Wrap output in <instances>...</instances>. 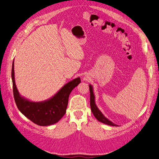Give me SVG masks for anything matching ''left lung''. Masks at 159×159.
<instances>
[{"instance_id": "8db88e82", "label": "left lung", "mask_w": 159, "mask_h": 159, "mask_svg": "<svg viewBox=\"0 0 159 159\" xmlns=\"http://www.w3.org/2000/svg\"><path fill=\"white\" fill-rule=\"evenodd\" d=\"M89 92H90V107H91V111H92L95 117L97 119L99 122H102L104 124H106V125H107L118 127L117 125L113 123L111 121H110V120L108 119L106 117H105L104 115L99 109V108L97 106V105H96V103H95V95L93 93V86L91 84H89Z\"/></svg>"}]
</instances>
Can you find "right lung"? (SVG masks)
I'll return each instance as SVG.
<instances>
[{"mask_svg": "<svg viewBox=\"0 0 159 159\" xmlns=\"http://www.w3.org/2000/svg\"><path fill=\"white\" fill-rule=\"evenodd\" d=\"M14 60L12 66L13 93L19 111L33 123L40 126H49L58 122L66 112L71 91L81 83L80 77L65 84L50 98L42 102H32L22 96L14 79Z\"/></svg>", "mask_w": 159, "mask_h": 159, "instance_id": "right-lung-1", "label": "right lung"}]
</instances>
